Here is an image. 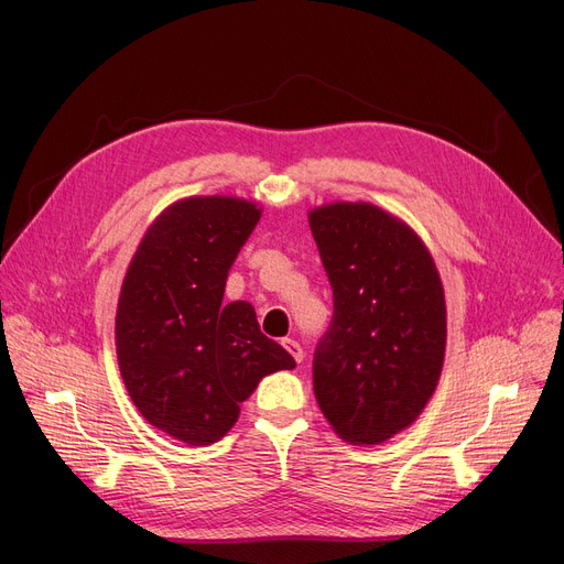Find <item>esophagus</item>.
I'll list each match as a JSON object with an SVG mask.
<instances>
[{"label": "esophagus", "instance_id": "esophagus-1", "mask_svg": "<svg viewBox=\"0 0 564 564\" xmlns=\"http://www.w3.org/2000/svg\"><path fill=\"white\" fill-rule=\"evenodd\" d=\"M282 346H284L289 352H292V357H294L296 362H303V348L299 346V340H294V338H284V340H282Z\"/></svg>", "mask_w": 564, "mask_h": 564}]
</instances>
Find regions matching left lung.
Returning a JSON list of instances; mask_svg holds the SVG:
<instances>
[{
	"instance_id": "left-lung-1",
	"label": "left lung",
	"mask_w": 564,
	"mask_h": 564,
	"mask_svg": "<svg viewBox=\"0 0 564 564\" xmlns=\"http://www.w3.org/2000/svg\"><path fill=\"white\" fill-rule=\"evenodd\" d=\"M308 220L334 292L313 360L315 398L346 442L381 445L433 398L447 344L445 289L421 237L373 204H324Z\"/></svg>"
}]
</instances>
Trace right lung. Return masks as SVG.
I'll return each instance as SVG.
<instances>
[{
    "instance_id": "add662e5",
    "label": "right lung",
    "mask_w": 564,
    "mask_h": 564,
    "mask_svg": "<svg viewBox=\"0 0 564 564\" xmlns=\"http://www.w3.org/2000/svg\"><path fill=\"white\" fill-rule=\"evenodd\" d=\"M261 218L240 197L166 207L129 263L115 317L117 362L143 419L185 445L224 437L272 371L296 362L247 301L224 303L228 270Z\"/></svg>"
}]
</instances>
